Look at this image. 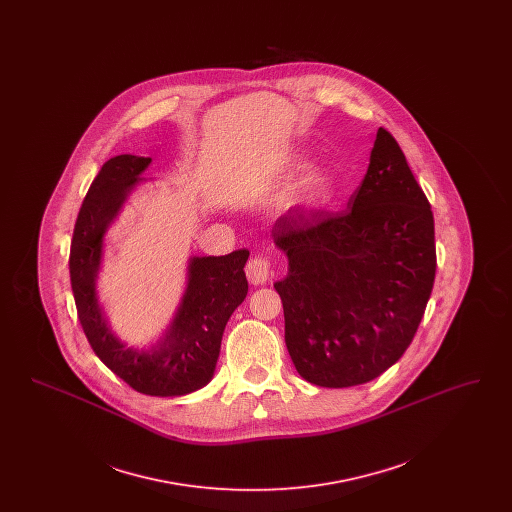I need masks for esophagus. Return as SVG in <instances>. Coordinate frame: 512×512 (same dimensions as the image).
Returning a JSON list of instances; mask_svg holds the SVG:
<instances>
[{
    "label": "esophagus",
    "instance_id": "1",
    "mask_svg": "<svg viewBox=\"0 0 512 512\" xmlns=\"http://www.w3.org/2000/svg\"><path fill=\"white\" fill-rule=\"evenodd\" d=\"M245 274H247V280L253 286L267 284V280L270 278V261H268L267 257H263V255L251 257L247 267H245Z\"/></svg>",
    "mask_w": 512,
    "mask_h": 512
}]
</instances>
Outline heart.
I'll use <instances>...</instances> for the list:
<instances>
[{
    "label": "heart",
    "instance_id": "heart-1",
    "mask_svg": "<svg viewBox=\"0 0 512 512\" xmlns=\"http://www.w3.org/2000/svg\"><path fill=\"white\" fill-rule=\"evenodd\" d=\"M334 192V176L320 165H309L303 169L293 184L290 205L301 211H317L330 203Z\"/></svg>",
    "mask_w": 512,
    "mask_h": 512
}]
</instances>
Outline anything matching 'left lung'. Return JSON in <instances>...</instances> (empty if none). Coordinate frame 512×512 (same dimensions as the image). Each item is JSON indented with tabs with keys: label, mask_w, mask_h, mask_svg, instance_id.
<instances>
[{
	"label": "left lung",
	"mask_w": 512,
	"mask_h": 512,
	"mask_svg": "<svg viewBox=\"0 0 512 512\" xmlns=\"http://www.w3.org/2000/svg\"><path fill=\"white\" fill-rule=\"evenodd\" d=\"M274 245L295 370L320 388L366 384L411 345L436 276L434 215L395 138L378 128L370 163L338 215L282 217Z\"/></svg>",
	"instance_id": "left-lung-1"
}]
</instances>
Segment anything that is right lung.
Wrapping results in <instances>:
<instances>
[{
    "mask_svg": "<svg viewBox=\"0 0 512 512\" xmlns=\"http://www.w3.org/2000/svg\"><path fill=\"white\" fill-rule=\"evenodd\" d=\"M151 157L117 155L94 178L74 224L71 286L82 330L94 353L130 388L155 397H180L207 386L219 361L228 318L247 295V249L220 257H190L188 282L165 334L149 347L115 336L98 297L103 240Z\"/></svg>",
    "mask_w": 512,
    "mask_h": 512,
    "instance_id": "add662e5",
    "label": "right lung"
}]
</instances>
